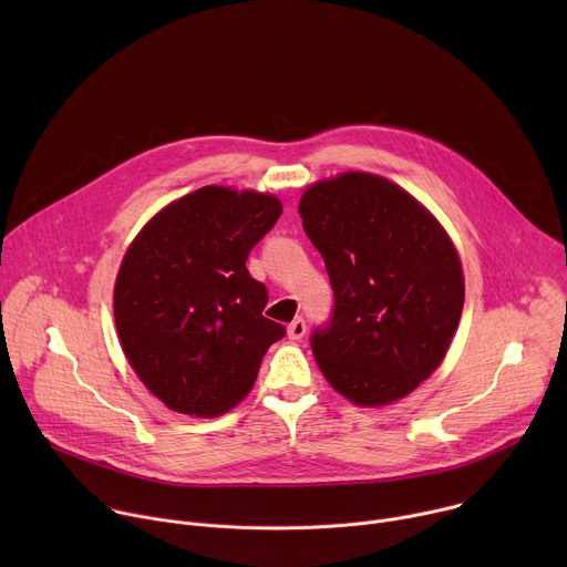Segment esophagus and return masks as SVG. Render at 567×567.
I'll use <instances>...</instances> for the list:
<instances>
[{
  "mask_svg": "<svg viewBox=\"0 0 567 567\" xmlns=\"http://www.w3.org/2000/svg\"><path fill=\"white\" fill-rule=\"evenodd\" d=\"M305 332H307V326H305V320L302 318H296L291 326L287 328V337L291 339V341H300L302 337H305Z\"/></svg>",
  "mask_w": 567,
  "mask_h": 567,
  "instance_id": "esophagus-1",
  "label": "esophagus"
}]
</instances>
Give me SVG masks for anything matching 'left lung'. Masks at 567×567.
Here are the masks:
<instances>
[{"label":"left lung","mask_w":567,"mask_h":567,"mask_svg":"<svg viewBox=\"0 0 567 567\" xmlns=\"http://www.w3.org/2000/svg\"><path fill=\"white\" fill-rule=\"evenodd\" d=\"M298 213L334 289L311 352L354 406L411 394L444 361L464 307V271L446 228L394 182L348 171L313 182Z\"/></svg>","instance_id":"8db88e82"}]
</instances>
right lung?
I'll return each mask as SVG.
<instances>
[{"mask_svg": "<svg viewBox=\"0 0 567 567\" xmlns=\"http://www.w3.org/2000/svg\"><path fill=\"white\" fill-rule=\"evenodd\" d=\"M271 193L204 186L161 208L118 267L114 320L143 385L175 413L217 417L245 399L285 328L262 316L249 251L278 221Z\"/></svg>", "mask_w": 567, "mask_h": 567, "instance_id": "1", "label": "right lung"}]
</instances>
